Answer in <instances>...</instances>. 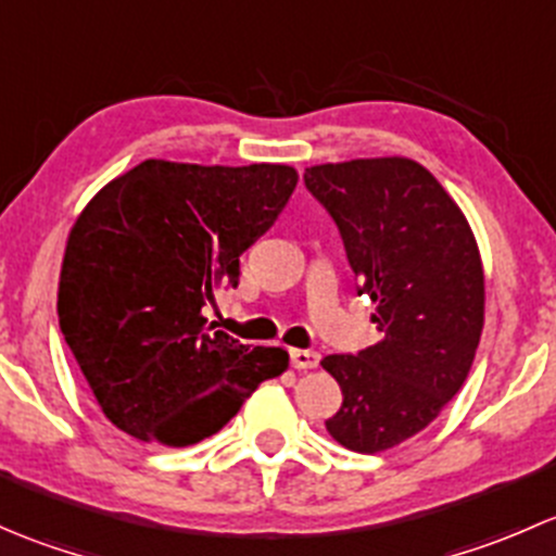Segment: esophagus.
Returning <instances> with one entry per match:
<instances>
[{"label":"esophagus","mask_w":556,"mask_h":556,"mask_svg":"<svg viewBox=\"0 0 556 556\" xmlns=\"http://www.w3.org/2000/svg\"><path fill=\"white\" fill-rule=\"evenodd\" d=\"M290 363H293V368H299V371H306V368L319 366V355L309 350H290Z\"/></svg>","instance_id":"esophagus-1"}]
</instances>
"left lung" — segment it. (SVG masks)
<instances>
[{"instance_id": "1", "label": "left lung", "mask_w": 556, "mask_h": 556, "mask_svg": "<svg viewBox=\"0 0 556 556\" xmlns=\"http://www.w3.org/2000/svg\"><path fill=\"white\" fill-rule=\"evenodd\" d=\"M304 182L339 226L382 333L323 361L344 395L325 428L352 452H387L428 428L468 379L484 328L479 244L444 185L403 155L309 166Z\"/></svg>"}]
</instances>
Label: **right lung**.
Instances as JSON below:
<instances>
[{
  "label": "right lung",
  "instance_id": "1",
  "mask_svg": "<svg viewBox=\"0 0 556 556\" xmlns=\"http://www.w3.org/2000/svg\"><path fill=\"white\" fill-rule=\"evenodd\" d=\"M288 164L150 159L77 215L59 277V325L115 428L161 446L215 435L257 384L288 371L282 346H247L201 314L239 282V255L293 195Z\"/></svg>",
  "mask_w": 556,
  "mask_h": 556
}]
</instances>
